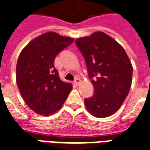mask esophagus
Instances as JSON below:
<instances>
[{"mask_svg": "<svg viewBox=\"0 0 150 150\" xmlns=\"http://www.w3.org/2000/svg\"><path fill=\"white\" fill-rule=\"evenodd\" d=\"M80 82H81V81H80V79H79V78H75V79L74 80V84L76 86H79V84L80 83Z\"/></svg>", "mask_w": 150, "mask_h": 150, "instance_id": "esophagus-1", "label": "esophagus"}]
</instances>
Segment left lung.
Instances as JSON below:
<instances>
[{
    "instance_id": "8db88e82",
    "label": "left lung",
    "mask_w": 150,
    "mask_h": 150,
    "mask_svg": "<svg viewBox=\"0 0 150 150\" xmlns=\"http://www.w3.org/2000/svg\"><path fill=\"white\" fill-rule=\"evenodd\" d=\"M94 87L86 98V109L98 118L112 115L120 108L131 86L133 67L125 50L112 38L98 31L75 40Z\"/></svg>"
}]
</instances>
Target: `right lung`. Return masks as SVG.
<instances>
[{"label": "right lung", "instance_id": "add662e5", "mask_svg": "<svg viewBox=\"0 0 150 150\" xmlns=\"http://www.w3.org/2000/svg\"><path fill=\"white\" fill-rule=\"evenodd\" d=\"M74 39L47 32L32 40L22 50L16 64L19 92L31 110L48 116L61 108L72 89L59 77L54 67L57 55Z\"/></svg>", "mask_w": 150, "mask_h": 150}]
</instances>
